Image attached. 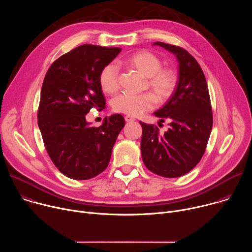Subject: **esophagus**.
Returning <instances> with one entry per match:
<instances>
[{
  "mask_svg": "<svg viewBox=\"0 0 252 252\" xmlns=\"http://www.w3.org/2000/svg\"><path fill=\"white\" fill-rule=\"evenodd\" d=\"M125 120H126V123H131V122H134V121H135V119L132 118V117H130V116H126V117L125 118Z\"/></svg>",
  "mask_w": 252,
  "mask_h": 252,
  "instance_id": "esophagus-1",
  "label": "esophagus"
}]
</instances>
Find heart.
<instances>
[{"instance_id": "b5f03b06", "label": "heart", "mask_w": 252, "mask_h": 252, "mask_svg": "<svg viewBox=\"0 0 252 252\" xmlns=\"http://www.w3.org/2000/svg\"><path fill=\"white\" fill-rule=\"evenodd\" d=\"M124 63L135 69L148 78V88L153 92L158 101H166L176 87V75L174 70L168 67H161L160 59L152 52L138 51L124 60ZM100 88L106 94H115L120 87L119 70L113 64H106L99 73ZM156 99L151 94H132L124 93L116 96L113 100V110L117 113L137 117L143 112L153 110Z\"/></svg>"}]
</instances>
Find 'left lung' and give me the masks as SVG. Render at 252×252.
<instances>
[{"label": "left lung", "instance_id": "left-lung-1", "mask_svg": "<svg viewBox=\"0 0 252 252\" xmlns=\"http://www.w3.org/2000/svg\"><path fill=\"white\" fill-rule=\"evenodd\" d=\"M172 53L178 62V78L174 92L154 115L159 122L169 123L159 134L158 126L142 122L141 158L154 173L179 177L189 172L202 158L212 128V113L208 87L196 60L186 50L156 42Z\"/></svg>", "mask_w": 252, "mask_h": 252}]
</instances>
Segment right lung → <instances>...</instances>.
Returning a JSON list of instances; mask_svg holds the SVG:
<instances>
[{"mask_svg": "<svg viewBox=\"0 0 252 252\" xmlns=\"http://www.w3.org/2000/svg\"><path fill=\"white\" fill-rule=\"evenodd\" d=\"M121 51L82 45L60 57L47 71L38 125L52 161L69 178L85 181L102 172L125 126L119 114L105 117L98 127L86 120L93 107H105L99 73Z\"/></svg>", "mask_w": 252, "mask_h": 252, "instance_id": "1", "label": "right lung"}]
</instances>
